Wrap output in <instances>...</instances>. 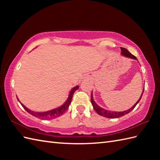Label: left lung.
<instances>
[{
    "mask_svg": "<svg viewBox=\"0 0 160 160\" xmlns=\"http://www.w3.org/2000/svg\"><path fill=\"white\" fill-rule=\"evenodd\" d=\"M121 55L125 56V57H127V58H130L132 59H135V60H137L136 57L134 56L132 54H131L130 52H128L127 49H126L125 48H123V47H121ZM144 88L143 89V91H142V93L141 94V96L139 98V100H138V102L136 103H135L133 106H132L131 108H129V109L127 110V111H108L104 109V108H102L98 106V105L96 103V102L94 101L93 100V93H91V104L93 105V107L94 108V110L96 111V113L98 114H99L101 116H104L105 118H121L122 116H124V115H127L128 113H130V112L133 109V108L135 107V106L138 104L139 102L141 100V98L142 97V95H143L144 93Z\"/></svg>",
    "mask_w": 160,
    "mask_h": 160,
    "instance_id": "8db88e82",
    "label": "left lung"
}]
</instances>
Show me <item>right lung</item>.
<instances>
[{"label":"right lung","mask_w":160,"mask_h":160,"mask_svg":"<svg viewBox=\"0 0 160 160\" xmlns=\"http://www.w3.org/2000/svg\"><path fill=\"white\" fill-rule=\"evenodd\" d=\"M78 88H79V86H76L70 91V93L69 94V96H68L67 100L65 101V102H64L62 105V106H60V107L56 108H53V109H52V110L45 111V112H35V111L29 109L28 107H26L25 105H23L21 102H20L18 100V98H17V96H16V98H17V99H18V100L20 102V104L22 105V107L25 108V109L28 111L29 113H30L36 118H40V119L49 120V119H55L56 118H58L60 116V115H62L64 113H65V111L68 109V108H69V105L71 102V100H72L74 92L76 90L78 89Z\"/></svg>","instance_id":"add662e5"}]
</instances>
